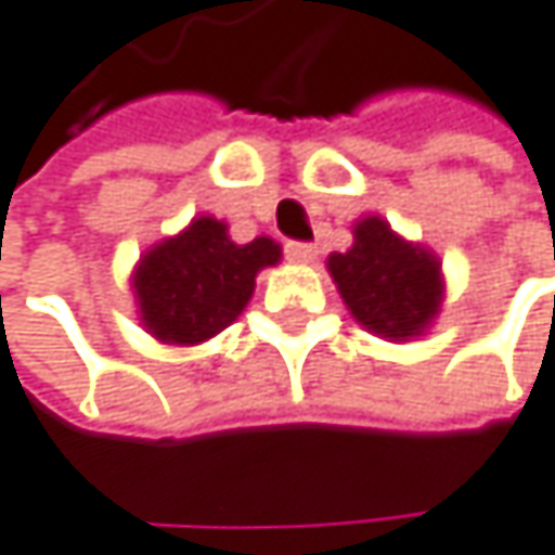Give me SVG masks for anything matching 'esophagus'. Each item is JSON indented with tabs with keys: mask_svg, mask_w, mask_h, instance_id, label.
Returning <instances> with one entry per match:
<instances>
[{
	"mask_svg": "<svg viewBox=\"0 0 555 555\" xmlns=\"http://www.w3.org/2000/svg\"><path fill=\"white\" fill-rule=\"evenodd\" d=\"M319 256V249L312 246V243H286V259L289 262H312Z\"/></svg>",
	"mask_w": 555,
	"mask_h": 555,
	"instance_id": "34e87169",
	"label": "esophagus"
}]
</instances>
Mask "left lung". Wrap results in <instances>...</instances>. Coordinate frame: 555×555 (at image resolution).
Returning a JSON list of instances; mask_svg holds the SVG:
<instances>
[{
  "label": "left lung",
  "instance_id": "1",
  "mask_svg": "<svg viewBox=\"0 0 555 555\" xmlns=\"http://www.w3.org/2000/svg\"><path fill=\"white\" fill-rule=\"evenodd\" d=\"M328 272L351 315L385 338L421 335L441 309V262L378 217L354 227L351 249L328 256Z\"/></svg>",
  "mask_w": 555,
  "mask_h": 555
}]
</instances>
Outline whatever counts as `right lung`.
<instances>
[{"label":"right lung","mask_w":555,"mask_h":555,"mask_svg":"<svg viewBox=\"0 0 555 555\" xmlns=\"http://www.w3.org/2000/svg\"><path fill=\"white\" fill-rule=\"evenodd\" d=\"M275 262L280 246L272 240L236 246L220 220L201 217L141 259L134 272L141 319L160 341L196 345L246 309L256 272Z\"/></svg>","instance_id":"add662e5"}]
</instances>
